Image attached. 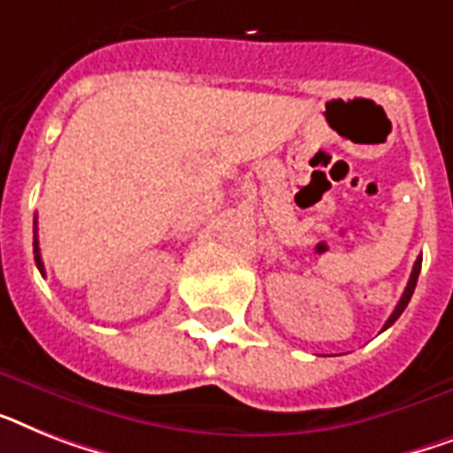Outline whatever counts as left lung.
<instances>
[{
    "label": "left lung",
    "instance_id": "obj_1",
    "mask_svg": "<svg viewBox=\"0 0 453 453\" xmlns=\"http://www.w3.org/2000/svg\"><path fill=\"white\" fill-rule=\"evenodd\" d=\"M418 272H421V256H418V258H417V263H414V270H411V277H410V281H407V288H405V293H403V297H400V303H398V307H395V311H393V314L388 316V321H386L384 330L388 328V326H393V323L398 321V316L403 314V311H405L407 303H410V300H411V293H414V288H417V279H418Z\"/></svg>",
    "mask_w": 453,
    "mask_h": 453
}]
</instances>
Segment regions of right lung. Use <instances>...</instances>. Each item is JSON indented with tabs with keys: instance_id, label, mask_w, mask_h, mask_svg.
<instances>
[{
	"instance_id": "right-lung-1",
	"label": "right lung",
	"mask_w": 453,
	"mask_h": 453,
	"mask_svg": "<svg viewBox=\"0 0 453 453\" xmlns=\"http://www.w3.org/2000/svg\"><path fill=\"white\" fill-rule=\"evenodd\" d=\"M35 260H36V267H39V272L43 274V263H42V253H39V242L35 239Z\"/></svg>"
}]
</instances>
